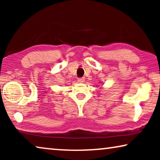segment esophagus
<instances>
[{
    "instance_id": "1",
    "label": "esophagus",
    "mask_w": 160,
    "mask_h": 160,
    "mask_svg": "<svg viewBox=\"0 0 160 160\" xmlns=\"http://www.w3.org/2000/svg\"><path fill=\"white\" fill-rule=\"evenodd\" d=\"M78 82L79 83H83L84 82V78H78Z\"/></svg>"
}]
</instances>
